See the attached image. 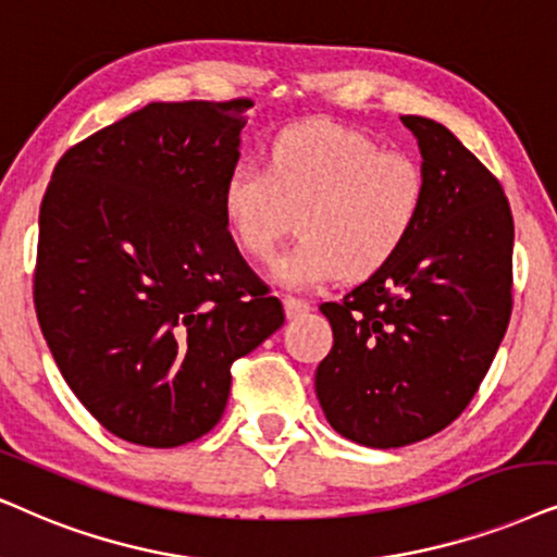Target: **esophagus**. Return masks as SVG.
<instances>
[{
    "label": "esophagus",
    "instance_id": "34e87169",
    "mask_svg": "<svg viewBox=\"0 0 557 557\" xmlns=\"http://www.w3.org/2000/svg\"><path fill=\"white\" fill-rule=\"evenodd\" d=\"M283 302H285L287 319H290V321L293 319H300V315H306L308 311H311V302L300 300V298H293V295H285Z\"/></svg>",
    "mask_w": 557,
    "mask_h": 557
}]
</instances>
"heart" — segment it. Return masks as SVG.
<instances>
[{"label": "heart", "mask_w": 557, "mask_h": 557, "mask_svg": "<svg viewBox=\"0 0 557 557\" xmlns=\"http://www.w3.org/2000/svg\"><path fill=\"white\" fill-rule=\"evenodd\" d=\"M424 197V169L413 157L380 149L342 123L308 121L272 138L267 169L231 166L221 202L238 249L259 262L274 255L298 213L302 236L274 262V277L306 290L383 270L417 228Z\"/></svg>", "instance_id": "obj_1"}]
</instances>
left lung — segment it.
<instances>
[{"label":"left lung","mask_w":557,"mask_h":557,"mask_svg":"<svg viewBox=\"0 0 557 557\" xmlns=\"http://www.w3.org/2000/svg\"><path fill=\"white\" fill-rule=\"evenodd\" d=\"M400 121L424 159V208L383 270L339 302H321L334 347L315 370L329 424L377 449L426 440L466 411L513 302L504 187L445 125Z\"/></svg>","instance_id":"8db88e82"}]
</instances>
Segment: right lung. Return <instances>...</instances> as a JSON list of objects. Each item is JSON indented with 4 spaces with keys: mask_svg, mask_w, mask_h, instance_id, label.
<instances>
[{
    "mask_svg": "<svg viewBox=\"0 0 557 557\" xmlns=\"http://www.w3.org/2000/svg\"><path fill=\"white\" fill-rule=\"evenodd\" d=\"M251 104H146L63 153L40 202V331L74 396L133 445L208 434L231 364L285 323L223 218Z\"/></svg>",
    "mask_w": 557,
    "mask_h": 557,
    "instance_id": "add662e5",
    "label": "right lung"
}]
</instances>
